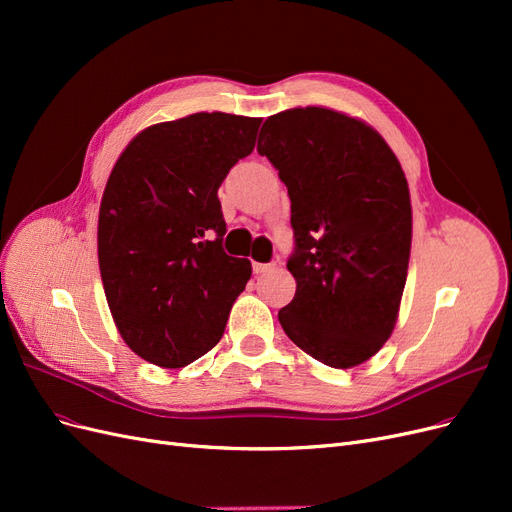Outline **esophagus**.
I'll return each instance as SVG.
<instances>
[{
    "label": "esophagus",
    "mask_w": 512,
    "mask_h": 512,
    "mask_svg": "<svg viewBox=\"0 0 512 512\" xmlns=\"http://www.w3.org/2000/svg\"><path fill=\"white\" fill-rule=\"evenodd\" d=\"M271 269H273V262H265V265H262V262H254V273H267Z\"/></svg>",
    "instance_id": "1"
}]
</instances>
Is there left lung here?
<instances>
[{
  "label": "left lung",
  "mask_w": 512,
  "mask_h": 512,
  "mask_svg": "<svg viewBox=\"0 0 512 512\" xmlns=\"http://www.w3.org/2000/svg\"><path fill=\"white\" fill-rule=\"evenodd\" d=\"M286 183L294 299L286 335L316 361L348 369L391 337L404 294L412 207L404 170L365 121L322 106L271 115L258 136Z\"/></svg>",
  "instance_id": "1"
}]
</instances>
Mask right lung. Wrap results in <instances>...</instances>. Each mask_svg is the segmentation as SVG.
<instances>
[{"label":"right lung","instance_id":"1","mask_svg":"<svg viewBox=\"0 0 512 512\" xmlns=\"http://www.w3.org/2000/svg\"><path fill=\"white\" fill-rule=\"evenodd\" d=\"M258 117L194 113L132 138L106 181L98 260L117 331L132 352L183 367L220 342L250 260L222 247L218 188L250 156Z\"/></svg>","mask_w":512,"mask_h":512}]
</instances>
